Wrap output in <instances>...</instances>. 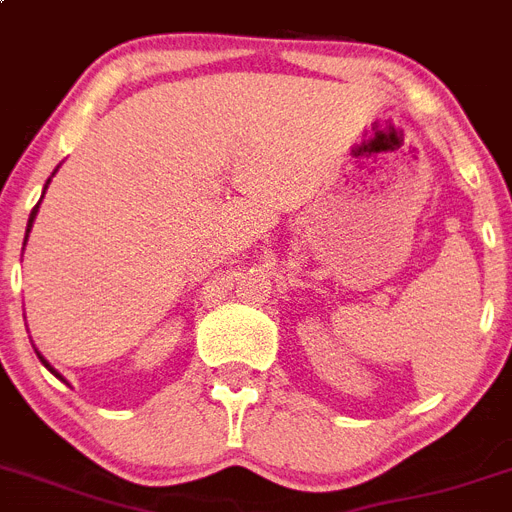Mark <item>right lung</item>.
<instances>
[{
    "label": "right lung",
    "instance_id": "obj_1",
    "mask_svg": "<svg viewBox=\"0 0 512 512\" xmlns=\"http://www.w3.org/2000/svg\"><path fill=\"white\" fill-rule=\"evenodd\" d=\"M49 182H51V179H49ZM49 182H46V187H49ZM38 205H41V203H38ZM38 205H36V208H33V210H30V218H28V229H25V242H28V234H30V226H33V221H36V213H38ZM41 362H44L46 364V359H44V356H41ZM46 367H49V364H46ZM51 369V367H49ZM51 372H54V369H51ZM54 375H57V372H54ZM59 377V375H57Z\"/></svg>",
    "mask_w": 512,
    "mask_h": 512
}]
</instances>
